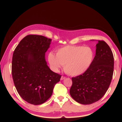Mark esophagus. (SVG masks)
Returning <instances> with one entry per match:
<instances>
[{
	"label": "esophagus",
	"instance_id": "esophagus-1",
	"mask_svg": "<svg viewBox=\"0 0 122 122\" xmlns=\"http://www.w3.org/2000/svg\"><path fill=\"white\" fill-rule=\"evenodd\" d=\"M65 76H61V80H64L65 79Z\"/></svg>",
	"mask_w": 122,
	"mask_h": 122
}]
</instances>
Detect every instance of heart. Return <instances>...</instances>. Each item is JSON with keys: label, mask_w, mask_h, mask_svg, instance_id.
I'll use <instances>...</instances> for the list:
<instances>
[{"label": "heart", "mask_w": 122, "mask_h": 122, "mask_svg": "<svg viewBox=\"0 0 122 122\" xmlns=\"http://www.w3.org/2000/svg\"><path fill=\"white\" fill-rule=\"evenodd\" d=\"M94 53L91 47L82 45H65L56 50V56L48 54V61L55 71L64 65L65 72L68 75L76 76L86 72L91 65Z\"/></svg>", "instance_id": "obj_1"}]
</instances>
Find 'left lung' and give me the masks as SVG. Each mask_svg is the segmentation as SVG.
Listing matches in <instances>:
<instances>
[{"mask_svg":"<svg viewBox=\"0 0 122 122\" xmlns=\"http://www.w3.org/2000/svg\"><path fill=\"white\" fill-rule=\"evenodd\" d=\"M96 54L86 72L72 77L70 95L82 104H91L103 97L108 89L114 73V59L110 46L97 41Z\"/></svg>","mask_w":122,"mask_h":122,"instance_id":"left-lung-1","label":"left lung"}]
</instances>
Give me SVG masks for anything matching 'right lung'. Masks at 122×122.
Returning a JSON list of instances; mask_svg holds the SVG:
<instances>
[{
	"mask_svg": "<svg viewBox=\"0 0 122 122\" xmlns=\"http://www.w3.org/2000/svg\"><path fill=\"white\" fill-rule=\"evenodd\" d=\"M51 41L42 36L28 35L14 51V83L20 97L31 104H41L48 100L61 79V75L50 70L45 58Z\"/></svg>",
	"mask_w": 122,
	"mask_h": 122,
	"instance_id": "obj_1",
	"label": "right lung"
}]
</instances>
